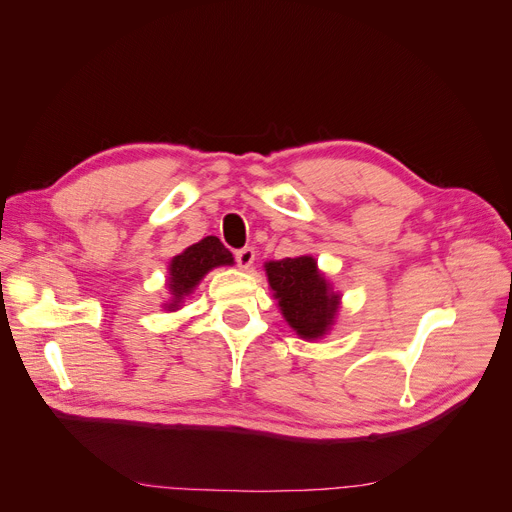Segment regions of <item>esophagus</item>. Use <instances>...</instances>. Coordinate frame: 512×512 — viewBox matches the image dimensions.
Returning <instances> with one entry per match:
<instances>
[{"label":"esophagus","mask_w":512,"mask_h":512,"mask_svg":"<svg viewBox=\"0 0 512 512\" xmlns=\"http://www.w3.org/2000/svg\"><path fill=\"white\" fill-rule=\"evenodd\" d=\"M235 258H237L241 269H250V267L254 265V260H256L254 247H243V250H239V252L235 254Z\"/></svg>","instance_id":"1"}]
</instances>
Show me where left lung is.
Masks as SVG:
<instances>
[{
  "mask_svg": "<svg viewBox=\"0 0 512 512\" xmlns=\"http://www.w3.org/2000/svg\"><path fill=\"white\" fill-rule=\"evenodd\" d=\"M267 282L288 327L305 342L329 335L342 307L331 280L318 269L314 256L265 262Z\"/></svg>",
  "mask_w": 512,
  "mask_h": 512,
  "instance_id": "8db88e82",
  "label": "left lung"
}]
</instances>
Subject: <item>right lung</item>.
Here are the masks:
<instances>
[{
    "instance_id": "add662e5",
    "label": "right lung",
    "mask_w": 512,
    "mask_h": 512,
    "mask_svg": "<svg viewBox=\"0 0 512 512\" xmlns=\"http://www.w3.org/2000/svg\"><path fill=\"white\" fill-rule=\"evenodd\" d=\"M230 265H235V258H232L218 237H205L185 247L181 254L173 256L168 262L166 288L170 299L164 301L162 307L168 309V312H177L209 271Z\"/></svg>"
}]
</instances>
